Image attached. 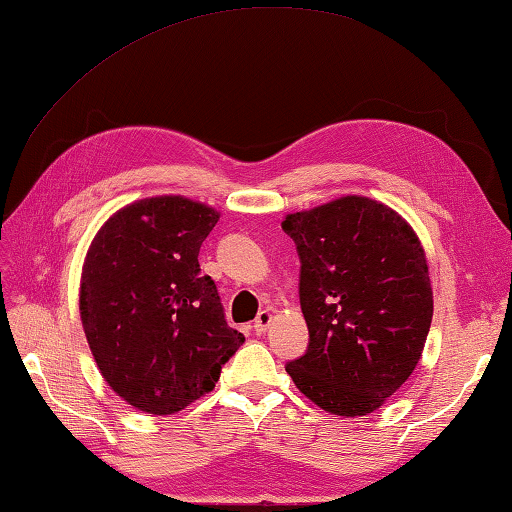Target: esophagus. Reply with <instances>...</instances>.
Here are the masks:
<instances>
[{
  "instance_id": "esophagus-1",
  "label": "esophagus",
  "mask_w": 512,
  "mask_h": 512,
  "mask_svg": "<svg viewBox=\"0 0 512 512\" xmlns=\"http://www.w3.org/2000/svg\"><path fill=\"white\" fill-rule=\"evenodd\" d=\"M269 324H271V313L269 311H260L258 317H256V322H254L256 335H263L267 328H269Z\"/></svg>"
}]
</instances>
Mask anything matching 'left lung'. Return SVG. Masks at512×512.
Returning <instances> with one entry per match:
<instances>
[{"label": "left lung", "mask_w": 512, "mask_h": 512, "mask_svg": "<svg viewBox=\"0 0 512 512\" xmlns=\"http://www.w3.org/2000/svg\"><path fill=\"white\" fill-rule=\"evenodd\" d=\"M300 256L309 346L287 363L298 390L337 416H366L414 372L434 315L425 252L399 214L342 197L282 221Z\"/></svg>", "instance_id": "obj_1"}]
</instances>
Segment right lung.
Segmentation results:
<instances>
[{
  "label": "right lung",
  "mask_w": 512,
  "mask_h": 512,
  "mask_svg": "<svg viewBox=\"0 0 512 512\" xmlns=\"http://www.w3.org/2000/svg\"><path fill=\"white\" fill-rule=\"evenodd\" d=\"M219 212L184 197L135 201L102 225L81 278L87 344L111 390L149 414L210 392L243 333L227 326L199 249Z\"/></svg>",
  "instance_id": "1"
}]
</instances>
